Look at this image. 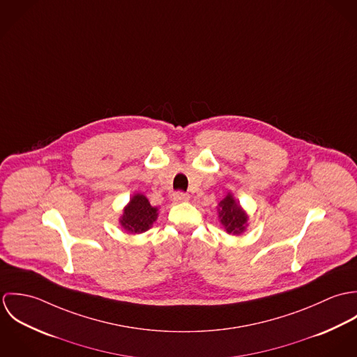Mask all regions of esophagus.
<instances>
[{"instance_id":"1","label":"esophagus","mask_w":357,"mask_h":357,"mask_svg":"<svg viewBox=\"0 0 357 357\" xmlns=\"http://www.w3.org/2000/svg\"><path fill=\"white\" fill-rule=\"evenodd\" d=\"M188 199H190V195L185 194V192H181V191L174 192V195H173V201L177 202V204H180V202H187Z\"/></svg>"}]
</instances>
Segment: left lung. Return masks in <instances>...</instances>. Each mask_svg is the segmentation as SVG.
<instances>
[{"instance_id": "obj_1", "label": "left lung", "mask_w": 357, "mask_h": 357, "mask_svg": "<svg viewBox=\"0 0 357 357\" xmlns=\"http://www.w3.org/2000/svg\"><path fill=\"white\" fill-rule=\"evenodd\" d=\"M218 218L228 234L241 235L248 227V214L238 204L232 194H228L218 204Z\"/></svg>"}]
</instances>
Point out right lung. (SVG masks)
I'll return each mask as SVG.
<instances>
[{"instance_id": "obj_1", "label": "right lung", "mask_w": 357, "mask_h": 357, "mask_svg": "<svg viewBox=\"0 0 357 357\" xmlns=\"http://www.w3.org/2000/svg\"><path fill=\"white\" fill-rule=\"evenodd\" d=\"M158 218V207H153L142 194H135L125 206L119 224L129 234H143L153 227Z\"/></svg>"}]
</instances>
